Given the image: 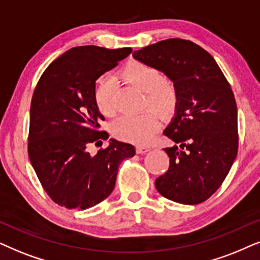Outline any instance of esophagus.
<instances>
[{
    "mask_svg": "<svg viewBox=\"0 0 260 260\" xmlns=\"http://www.w3.org/2000/svg\"><path fill=\"white\" fill-rule=\"evenodd\" d=\"M150 150H151V148L148 146H141V145L137 146V153H139V154H145L146 152H148Z\"/></svg>",
    "mask_w": 260,
    "mask_h": 260,
    "instance_id": "1",
    "label": "esophagus"
}]
</instances>
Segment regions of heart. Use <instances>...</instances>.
<instances>
[{"label":"heart","mask_w":260,"mask_h":260,"mask_svg":"<svg viewBox=\"0 0 260 260\" xmlns=\"http://www.w3.org/2000/svg\"><path fill=\"white\" fill-rule=\"evenodd\" d=\"M122 76L138 88L146 92L147 103L161 115H169L177 101L175 86L165 81L157 68L141 61H131L122 70ZM114 84L110 77L103 76L99 79L95 90V105L105 116L115 113L113 99ZM159 119L153 110L122 115L113 124V133L121 140L134 144H146L158 129Z\"/></svg>","instance_id":"heart-1"}]
</instances>
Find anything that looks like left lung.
Here are the masks:
<instances>
[{
  "label": "left lung",
  "instance_id": "left-lung-1",
  "mask_svg": "<svg viewBox=\"0 0 260 260\" xmlns=\"http://www.w3.org/2000/svg\"><path fill=\"white\" fill-rule=\"evenodd\" d=\"M174 83L175 115L164 136L169 170L155 179L161 196L197 205L209 199L226 178L238 153L237 103L219 65L192 41L166 39L133 52Z\"/></svg>",
  "mask_w": 260,
  "mask_h": 260
}]
</instances>
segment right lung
Returning a JSON list of instances; mask_svg holds the SVG:
<instances>
[{
  "instance_id": "obj_1",
  "label": "right lung",
  "mask_w": 260,
  "mask_h": 260,
  "mask_svg": "<svg viewBox=\"0 0 260 260\" xmlns=\"http://www.w3.org/2000/svg\"><path fill=\"white\" fill-rule=\"evenodd\" d=\"M132 53V48L72 47L48 65L30 103L28 155L39 181L55 203L86 209L102 202L115 186L119 165L136 154L133 145L110 139L102 144L105 116L95 105L96 79Z\"/></svg>"
}]
</instances>
